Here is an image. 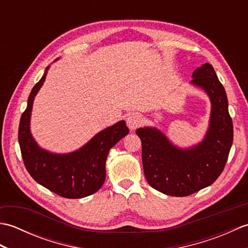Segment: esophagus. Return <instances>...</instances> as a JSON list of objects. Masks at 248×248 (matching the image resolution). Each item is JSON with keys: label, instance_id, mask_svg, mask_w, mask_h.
Listing matches in <instances>:
<instances>
[{"label": "esophagus", "instance_id": "34e87169", "mask_svg": "<svg viewBox=\"0 0 248 248\" xmlns=\"http://www.w3.org/2000/svg\"><path fill=\"white\" fill-rule=\"evenodd\" d=\"M127 124L131 130H134L141 124V118L138 114H131L127 118Z\"/></svg>", "mask_w": 248, "mask_h": 248}]
</instances>
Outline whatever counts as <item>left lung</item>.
I'll return each mask as SVG.
<instances>
[{"mask_svg": "<svg viewBox=\"0 0 248 248\" xmlns=\"http://www.w3.org/2000/svg\"><path fill=\"white\" fill-rule=\"evenodd\" d=\"M192 83L202 87L212 102L210 129L202 144L179 150L156 129L140 128L141 161L149 186L170 196H188L211 186L227 162L233 140L228 100L213 67L205 62L193 73Z\"/></svg>", "mask_w": 248, "mask_h": 248, "instance_id": "obj_1", "label": "left lung"}]
</instances>
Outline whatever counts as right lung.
<instances>
[{
	"label": "right lung",
	"instance_id": "add662e5",
	"mask_svg": "<svg viewBox=\"0 0 248 248\" xmlns=\"http://www.w3.org/2000/svg\"><path fill=\"white\" fill-rule=\"evenodd\" d=\"M31 89L28 107L19 124V145L25 168L36 182L65 198H82L96 193L105 180V161L109 149L129 133L124 121L98 133L82 147L69 155H52L40 149L30 132V117L33 101L46 80V71Z\"/></svg>",
	"mask_w": 248,
	"mask_h": 248
}]
</instances>
